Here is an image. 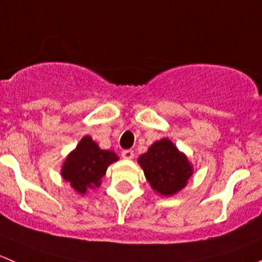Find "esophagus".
Here are the masks:
<instances>
[{
	"label": "esophagus",
	"mask_w": 262,
	"mask_h": 262,
	"mask_svg": "<svg viewBox=\"0 0 262 262\" xmlns=\"http://www.w3.org/2000/svg\"><path fill=\"white\" fill-rule=\"evenodd\" d=\"M134 150H131V149H126V150L122 151V157H123L124 159H133L134 158Z\"/></svg>",
	"instance_id": "obj_1"
}]
</instances>
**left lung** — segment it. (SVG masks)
Returning <instances> with one entry per match:
<instances>
[{"label":"left lung","instance_id":"8db88e82","mask_svg":"<svg viewBox=\"0 0 262 262\" xmlns=\"http://www.w3.org/2000/svg\"><path fill=\"white\" fill-rule=\"evenodd\" d=\"M138 162L151 189L164 196L180 191L193 175V167L185 154L168 139L151 144Z\"/></svg>","mask_w":262,"mask_h":262}]
</instances>
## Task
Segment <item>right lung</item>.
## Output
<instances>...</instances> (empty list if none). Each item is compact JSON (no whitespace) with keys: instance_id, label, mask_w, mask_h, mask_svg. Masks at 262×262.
<instances>
[{"instance_id":"right-lung-1","label":"right lung","mask_w":262,"mask_h":262,"mask_svg":"<svg viewBox=\"0 0 262 262\" xmlns=\"http://www.w3.org/2000/svg\"><path fill=\"white\" fill-rule=\"evenodd\" d=\"M118 161L112 150H103L90 136H84L77 148L68 154L61 176L79 194H86L90 189L100 186L109 164Z\"/></svg>"}]
</instances>
